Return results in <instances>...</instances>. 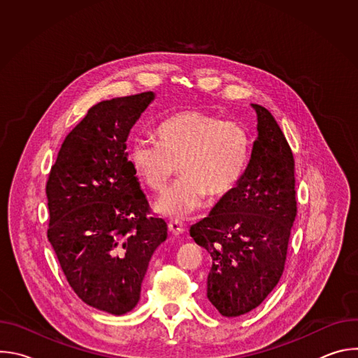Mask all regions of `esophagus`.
<instances>
[{
  "instance_id": "obj_1",
  "label": "esophagus",
  "mask_w": 358,
  "mask_h": 358,
  "mask_svg": "<svg viewBox=\"0 0 358 358\" xmlns=\"http://www.w3.org/2000/svg\"><path fill=\"white\" fill-rule=\"evenodd\" d=\"M169 231L173 234V235H181L185 232V227L181 221H170L169 224Z\"/></svg>"
}]
</instances>
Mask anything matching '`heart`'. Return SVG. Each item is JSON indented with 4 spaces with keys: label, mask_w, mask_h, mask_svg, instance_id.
<instances>
[{
    "label": "heart",
    "mask_w": 358,
    "mask_h": 358,
    "mask_svg": "<svg viewBox=\"0 0 358 358\" xmlns=\"http://www.w3.org/2000/svg\"><path fill=\"white\" fill-rule=\"evenodd\" d=\"M159 143L137 138L130 163L151 189L162 191L178 173L181 181L159 201L157 211L185 218L198 211L206 198L218 202L229 196L245 177L250 159L246 129L199 109L167 117L157 127Z\"/></svg>",
    "instance_id": "heart-1"
}]
</instances>
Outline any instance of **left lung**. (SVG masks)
Segmentation results:
<instances>
[{
  "label": "left lung",
  "mask_w": 358,
  "mask_h": 358,
  "mask_svg": "<svg viewBox=\"0 0 358 358\" xmlns=\"http://www.w3.org/2000/svg\"><path fill=\"white\" fill-rule=\"evenodd\" d=\"M252 108L258 137L243 180L189 229L211 255L207 297L227 317L258 308L278 285L297 214L292 148L271 112Z\"/></svg>",
  "instance_id": "1"
}]
</instances>
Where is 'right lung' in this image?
Returning a JSON list of instances; mask_svg holds the SVG:
<instances>
[{
  "label": "right lung",
  "mask_w": 358,
  "mask_h": 358,
  "mask_svg": "<svg viewBox=\"0 0 358 358\" xmlns=\"http://www.w3.org/2000/svg\"><path fill=\"white\" fill-rule=\"evenodd\" d=\"M152 92L92 106L65 137L46 181L48 239L73 292L116 316L140 300L141 282L167 224L151 208L126 140Z\"/></svg>",
  "instance_id": "right-lung-1"
}]
</instances>
